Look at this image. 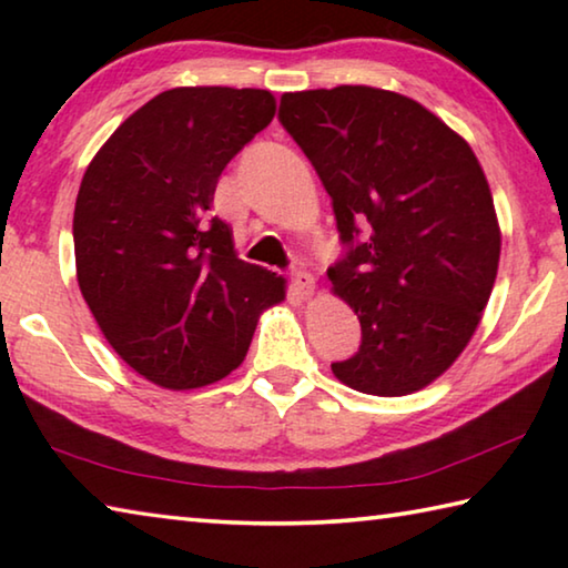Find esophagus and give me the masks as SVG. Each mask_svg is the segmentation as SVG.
<instances>
[{
    "mask_svg": "<svg viewBox=\"0 0 568 568\" xmlns=\"http://www.w3.org/2000/svg\"><path fill=\"white\" fill-rule=\"evenodd\" d=\"M291 287L295 291L297 297H303V301H311L313 293H315V277L305 271H297L291 277Z\"/></svg>",
    "mask_w": 568,
    "mask_h": 568,
    "instance_id": "1",
    "label": "esophagus"
}]
</instances>
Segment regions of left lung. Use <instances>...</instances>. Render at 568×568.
I'll use <instances>...</instances> for the list:
<instances>
[{
    "label": "left lung",
    "mask_w": 568,
    "mask_h": 568,
    "mask_svg": "<svg viewBox=\"0 0 568 568\" xmlns=\"http://www.w3.org/2000/svg\"><path fill=\"white\" fill-rule=\"evenodd\" d=\"M277 118L348 245L328 277L363 341L333 376L368 396L426 388L464 353L496 283L501 227L478 158L420 102L365 84L285 92Z\"/></svg>",
    "instance_id": "1"
}]
</instances>
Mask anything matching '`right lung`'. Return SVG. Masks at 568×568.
Wrapping results in <instances>:
<instances>
[{"label":"right lung","mask_w":568,"mask_h":568,"mask_svg":"<svg viewBox=\"0 0 568 568\" xmlns=\"http://www.w3.org/2000/svg\"><path fill=\"white\" fill-rule=\"evenodd\" d=\"M275 118L267 90L175 88L132 112L84 170L74 203L82 297L114 353L170 390L245 361L285 277L240 261L207 220L220 172Z\"/></svg>","instance_id":"1"}]
</instances>
